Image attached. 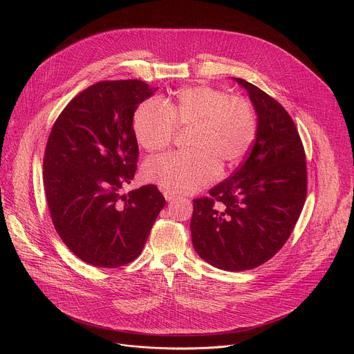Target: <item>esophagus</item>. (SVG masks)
Listing matches in <instances>:
<instances>
[{
	"mask_svg": "<svg viewBox=\"0 0 354 354\" xmlns=\"http://www.w3.org/2000/svg\"><path fill=\"white\" fill-rule=\"evenodd\" d=\"M164 197L167 201H172L176 197V193H174L171 190H164Z\"/></svg>",
	"mask_w": 354,
	"mask_h": 354,
	"instance_id": "esophagus-1",
	"label": "esophagus"
}]
</instances>
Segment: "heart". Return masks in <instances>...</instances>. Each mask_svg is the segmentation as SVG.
<instances>
[{"mask_svg": "<svg viewBox=\"0 0 354 354\" xmlns=\"http://www.w3.org/2000/svg\"><path fill=\"white\" fill-rule=\"evenodd\" d=\"M186 153L151 158L144 178L176 193H192L214 180L218 165H236L257 134V119L249 102L230 97L212 86L179 89L168 105L157 97L145 99L133 115V134L141 148L157 153L169 147L176 129H189Z\"/></svg>", "mask_w": 354, "mask_h": 354, "instance_id": "heart-1", "label": "heart"}]
</instances>
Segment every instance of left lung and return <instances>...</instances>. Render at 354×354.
Segmentation results:
<instances>
[{
	"label": "left lung",
	"mask_w": 354,
	"mask_h": 354,
	"mask_svg": "<svg viewBox=\"0 0 354 354\" xmlns=\"http://www.w3.org/2000/svg\"><path fill=\"white\" fill-rule=\"evenodd\" d=\"M234 80L255 108L257 137L245 162L210 197L193 201L190 231L201 259L242 272L268 262L288 239L306 203L307 164L286 109L258 86Z\"/></svg>",
	"instance_id": "1"
}]
</instances>
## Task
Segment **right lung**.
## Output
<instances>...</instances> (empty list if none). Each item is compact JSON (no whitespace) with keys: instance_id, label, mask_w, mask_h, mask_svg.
Returning <instances> with one entry per match:
<instances>
[{"instance_id":"right-lung-1","label":"right lung","mask_w":354,"mask_h":354,"mask_svg":"<svg viewBox=\"0 0 354 354\" xmlns=\"http://www.w3.org/2000/svg\"><path fill=\"white\" fill-rule=\"evenodd\" d=\"M157 89L140 80L100 81L71 100L48 136L43 183L50 216L85 263L133 262L165 206L154 185L120 194L137 169L133 115Z\"/></svg>"}]
</instances>
